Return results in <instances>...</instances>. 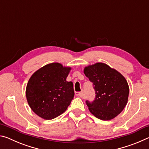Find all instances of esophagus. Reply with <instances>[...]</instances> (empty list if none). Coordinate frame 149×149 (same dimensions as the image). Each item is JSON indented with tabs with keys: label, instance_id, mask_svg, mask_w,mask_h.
Segmentation results:
<instances>
[{
	"label": "esophagus",
	"instance_id": "esophagus-1",
	"mask_svg": "<svg viewBox=\"0 0 149 149\" xmlns=\"http://www.w3.org/2000/svg\"><path fill=\"white\" fill-rule=\"evenodd\" d=\"M75 95L77 96V97H81L82 93L81 92H76L75 93Z\"/></svg>",
	"mask_w": 149,
	"mask_h": 149
}]
</instances>
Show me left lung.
<instances>
[{"label": "left lung", "instance_id": "1", "mask_svg": "<svg viewBox=\"0 0 149 149\" xmlns=\"http://www.w3.org/2000/svg\"><path fill=\"white\" fill-rule=\"evenodd\" d=\"M84 72L94 86V101L86 104L90 112L102 120H110L122 112L127 104L129 85L116 70L102 62L87 65Z\"/></svg>", "mask_w": 149, "mask_h": 149}]
</instances>
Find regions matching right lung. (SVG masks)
<instances>
[{
  "label": "right lung",
  "instance_id": "1",
  "mask_svg": "<svg viewBox=\"0 0 149 149\" xmlns=\"http://www.w3.org/2000/svg\"><path fill=\"white\" fill-rule=\"evenodd\" d=\"M71 69L60 63H50L37 70L29 78L26 99L38 116L52 120L67 110L74 97L73 83L66 81Z\"/></svg>",
  "mask_w": 149,
  "mask_h": 149
}]
</instances>
